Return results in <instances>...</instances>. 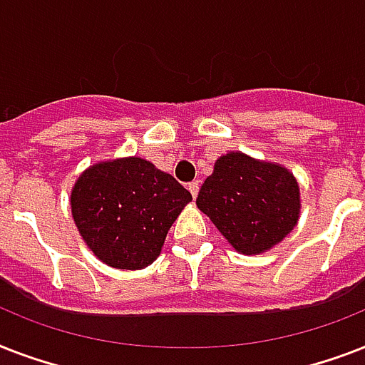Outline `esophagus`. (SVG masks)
I'll return each mask as SVG.
<instances>
[{
  "label": "esophagus",
  "mask_w": 365,
  "mask_h": 365,
  "mask_svg": "<svg viewBox=\"0 0 365 365\" xmlns=\"http://www.w3.org/2000/svg\"><path fill=\"white\" fill-rule=\"evenodd\" d=\"M199 187H200V182L199 180H197V182H191L187 185V189H189V193L193 195V199L195 197H197V195H199Z\"/></svg>",
  "instance_id": "obj_1"
}]
</instances>
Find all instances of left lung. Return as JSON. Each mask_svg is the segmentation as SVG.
<instances>
[{
	"mask_svg": "<svg viewBox=\"0 0 365 365\" xmlns=\"http://www.w3.org/2000/svg\"><path fill=\"white\" fill-rule=\"evenodd\" d=\"M197 206L237 252L257 255L297 225L299 185L288 168L231 151L216 160Z\"/></svg>",
	"mask_w": 365,
	"mask_h": 365,
	"instance_id": "obj_1",
	"label": "left lung"
}]
</instances>
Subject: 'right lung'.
Instances as JSON below:
<instances>
[{"mask_svg": "<svg viewBox=\"0 0 365 365\" xmlns=\"http://www.w3.org/2000/svg\"><path fill=\"white\" fill-rule=\"evenodd\" d=\"M191 193L140 157L96 163L71 189V216L106 265L138 271L160 254L166 233Z\"/></svg>", "mask_w": 365, "mask_h": 365, "instance_id": "right-lung-1", "label": "right lung"}]
</instances>
